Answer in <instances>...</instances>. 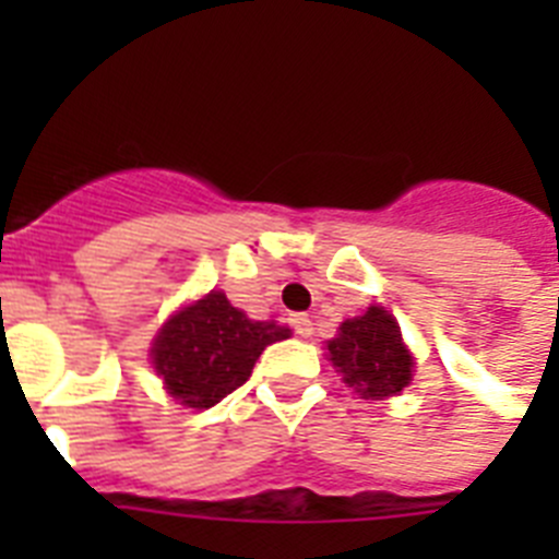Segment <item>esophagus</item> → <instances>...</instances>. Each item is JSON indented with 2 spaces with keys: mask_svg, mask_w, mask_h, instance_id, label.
I'll list each match as a JSON object with an SVG mask.
<instances>
[{
  "mask_svg": "<svg viewBox=\"0 0 559 559\" xmlns=\"http://www.w3.org/2000/svg\"><path fill=\"white\" fill-rule=\"evenodd\" d=\"M290 328H294V333L299 335V338H310V335H313V322H310L305 313L290 316Z\"/></svg>",
  "mask_w": 559,
  "mask_h": 559,
  "instance_id": "1",
  "label": "esophagus"
}]
</instances>
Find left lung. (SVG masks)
<instances>
[{"instance_id": "1", "label": "left lung", "mask_w": 559, "mask_h": 559, "mask_svg": "<svg viewBox=\"0 0 559 559\" xmlns=\"http://www.w3.org/2000/svg\"><path fill=\"white\" fill-rule=\"evenodd\" d=\"M328 358L341 380L364 400L392 397L412 383V353L394 316L380 305L341 322L338 335L328 341Z\"/></svg>"}]
</instances>
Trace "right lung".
Instances as JSON below:
<instances>
[{
	"instance_id": "add662e5",
	"label": "right lung",
	"mask_w": 559,
	"mask_h": 559,
	"mask_svg": "<svg viewBox=\"0 0 559 559\" xmlns=\"http://www.w3.org/2000/svg\"><path fill=\"white\" fill-rule=\"evenodd\" d=\"M285 338H290L288 328L251 322L243 310L231 308L224 290H210L162 324L151 360L176 403L212 408L243 386L269 344Z\"/></svg>"
}]
</instances>
